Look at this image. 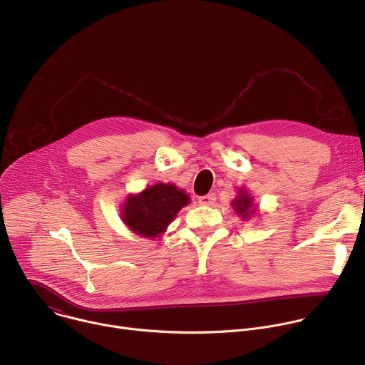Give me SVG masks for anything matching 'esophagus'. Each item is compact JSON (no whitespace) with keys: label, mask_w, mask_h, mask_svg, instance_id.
<instances>
[{"label":"esophagus","mask_w":365,"mask_h":365,"mask_svg":"<svg viewBox=\"0 0 365 365\" xmlns=\"http://www.w3.org/2000/svg\"><path fill=\"white\" fill-rule=\"evenodd\" d=\"M215 199H217L215 193H207V195L199 196V203L200 205H212L215 202Z\"/></svg>","instance_id":"34e87169"}]
</instances>
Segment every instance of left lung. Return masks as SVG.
I'll return each mask as SVG.
<instances>
[{"label":"left lung","instance_id":"obj_1","mask_svg":"<svg viewBox=\"0 0 365 365\" xmlns=\"http://www.w3.org/2000/svg\"><path fill=\"white\" fill-rule=\"evenodd\" d=\"M232 206L240 215H242V218H248L250 215H252L255 212V210H251V206H252L251 197L244 192L237 199H234Z\"/></svg>","mask_w":365,"mask_h":365}]
</instances>
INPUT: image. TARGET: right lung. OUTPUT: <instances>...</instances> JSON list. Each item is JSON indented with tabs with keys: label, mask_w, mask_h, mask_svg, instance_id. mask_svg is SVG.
<instances>
[{
	"label": "right lung",
	"mask_w": 365,
	"mask_h": 365,
	"mask_svg": "<svg viewBox=\"0 0 365 365\" xmlns=\"http://www.w3.org/2000/svg\"><path fill=\"white\" fill-rule=\"evenodd\" d=\"M187 202L189 196L175 185L159 183L128 196L123 220L131 231L151 238L162 234Z\"/></svg>",
	"instance_id": "add662e5"
}]
</instances>
